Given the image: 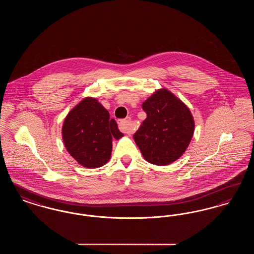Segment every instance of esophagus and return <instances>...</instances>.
Instances as JSON below:
<instances>
[{"label":"esophagus","mask_w":254,"mask_h":254,"mask_svg":"<svg viewBox=\"0 0 254 254\" xmlns=\"http://www.w3.org/2000/svg\"><path fill=\"white\" fill-rule=\"evenodd\" d=\"M118 125H119V128L120 130L123 131L124 133H127V134H131L133 131L132 126H131V123H130V119L129 118H127V119H124V120H120L118 122Z\"/></svg>","instance_id":"34e87169"}]
</instances>
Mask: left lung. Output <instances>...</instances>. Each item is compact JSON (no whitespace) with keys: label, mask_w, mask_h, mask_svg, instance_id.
I'll list each match as a JSON object with an SVG mask.
<instances>
[{"label":"left lung","mask_w":254,"mask_h":254,"mask_svg":"<svg viewBox=\"0 0 254 254\" xmlns=\"http://www.w3.org/2000/svg\"><path fill=\"white\" fill-rule=\"evenodd\" d=\"M146 118L133 135L150 164L167 166L181 157L194 132L190 109L167 88L156 90L142 105Z\"/></svg>","instance_id":"left-lung-1"}]
</instances>
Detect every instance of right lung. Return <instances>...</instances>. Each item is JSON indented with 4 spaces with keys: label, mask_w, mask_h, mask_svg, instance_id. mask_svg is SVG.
Returning <instances> with one entry per match:
<instances>
[{
    "label": "right lung",
    "mask_w": 254,
    "mask_h": 254,
    "mask_svg": "<svg viewBox=\"0 0 254 254\" xmlns=\"http://www.w3.org/2000/svg\"><path fill=\"white\" fill-rule=\"evenodd\" d=\"M62 136L66 150L81 166L96 169L109 162L112 138L118 140L124 134L98 100L86 97L64 118Z\"/></svg>",
    "instance_id": "obj_1"
}]
</instances>
